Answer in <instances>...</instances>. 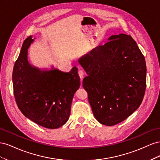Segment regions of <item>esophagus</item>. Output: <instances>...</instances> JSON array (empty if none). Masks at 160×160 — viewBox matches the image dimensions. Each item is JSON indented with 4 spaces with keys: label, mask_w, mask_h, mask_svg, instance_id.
<instances>
[{
    "label": "esophagus",
    "mask_w": 160,
    "mask_h": 160,
    "mask_svg": "<svg viewBox=\"0 0 160 160\" xmlns=\"http://www.w3.org/2000/svg\"><path fill=\"white\" fill-rule=\"evenodd\" d=\"M78 74H79V77H80L81 80V85H82V79H83V78L84 72H83V71H82L81 69H79V71H78Z\"/></svg>",
    "instance_id": "1"
}]
</instances>
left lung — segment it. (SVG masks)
Returning <instances> with one entry per match:
<instances>
[{
    "mask_svg": "<svg viewBox=\"0 0 160 160\" xmlns=\"http://www.w3.org/2000/svg\"><path fill=\"white\" fill-rule=\"evenodd\" d=\"M81 57L88 76L83 86L98 122L108 126L119 123L141 105L146 87L145 58L133 38L120 33L111 36Z\"/></svg>",
    "mask_w": 160,
    "mask_h": 160,
    "instance_id": "8db88e82",
    "label": "left lung"
}]
</instances>
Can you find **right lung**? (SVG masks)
Returning a JSON list of instances; mask_svg holds the SVG:
<instances>
[{
  "label": "right lung",
  "instance_id": "obj_1",
  "mask_svg": "<svg viewBox=\"0 0 160 160\" xmlns=\"http://www.w3.org/2000/svg\"><path fill=\"white\" fill-rule=\"evenodd\" d=\"M32 36L24 41L14 65L12 83L18 108L26 118L48 129L62 126L69 118L72 99L79 88L77 68L69 72L55 69H41L28 61Z\"/></svg>",
  "mask_w": 160,
  "mask_h": 160
}]
</instances>
